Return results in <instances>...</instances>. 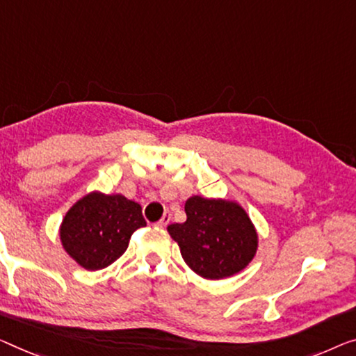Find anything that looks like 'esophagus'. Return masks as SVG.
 Returning a JSON list of instances; mask_svg holds the SVG:
<instances>
[{
  "label": "esophagus",
  "mask_w": 356,
  "mask_h": 356,
  "mask_svg": "<svg viewBox=\"0 0 356 356\" xmlns=\"http://www.w3.org/2000/svg\"><path fill=\"white\" fill-rule=\"evenodd\" d=\"M169 220H171V216H169V214H164L163 217H161V220L160 222H158V227H160V229H166V225L169 224Z\"/></svg>",
  "instance_id": "esophagus-1"
}]
</instances>
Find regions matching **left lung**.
<instances>
[{
    "instance_id": "8db88e82",
    "label": "left lung",
    "mask_w": 356,
    "mask_h": 356,
    "mask_svg": "<svg viewBox=\"0 0 356 356\" xmlns=\"http://www.w3.org/2000/svg\"><path fill=\"white\" fill-rule=\"evenodd\" d=\"M187 220L171 224L169 235L184 262L206 280H224L245 270L256 256L259 233L251 217L233 200L193 195L185 201Z\"/></svg>"
}]
</instances>
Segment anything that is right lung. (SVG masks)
I'll list each match as a JSON object with an SVG mask.
<instances>
[{"label": "right lung", "instance_id": "1", "mask_svg": "<svg viewBox=\"0 0 356 356\" xmlns=\"http://www.w3.org/2000/svg\"><path fill=\"white\" fill-rule=\"evenodd\" d=\"M145 225L139 203L120 193L91 192L67 211L59 236L79 267L95 272L123 256L132 233Z\"/></svg>", "mask_w": 356, "mask_h": 356}]
</instances>
